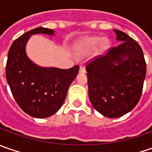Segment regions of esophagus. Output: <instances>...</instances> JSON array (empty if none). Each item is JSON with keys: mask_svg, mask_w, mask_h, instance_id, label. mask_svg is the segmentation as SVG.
I'll list each match as a JSON object with an SVG mask.
<instances>
[{"mask_svg": "<svg viewBox=\"0 0 152 152\" xmlns=\"http://www.w3.org/2000/svg\"><path fill=\"white\" fill-rule=\"evenodd\" d=\"M79 73H85V67L84 65H80V67H79Z\"/></svg>", "mask_w": 152, "mask_h": 152, "instance_id": "34e87169", "label": "esophagus"}]
</instances>
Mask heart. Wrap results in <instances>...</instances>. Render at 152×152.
<instances>
[{
	"instance_id": "1",
	"label": "heart",
	"mask_w": 152,
	"mask_h": 152,
	"mask_svg": "<svg viewBox=\"0 0 152 152\" xmlns=\"http://www.w3.org/2000/svg\"><path fill=\"white\" fill-rule=\"evenodd\" d=\"M100 40H101V39L98 38V37H90V38H86L85 40L81 43L80 46H81V48L84 49V50H92V49H94V48L96 47V45L99 44ZM102 45H103L104 47H106V46L107 45V41L104 40V41L102 42Z\"/></svg>"
}]
</instances>
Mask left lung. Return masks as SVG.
Returning a JSON list of instances; mask_svg holds the SVG:
<instances>
[{
    "label": "left lung",
    "instance_id": "1",
    "mask_svg": "<svg viewBox=\"0 0 152 152\" xmlns=\"http://www.w3.org/2000/svg\"><path fill=\"white\" fill-rule=\"evenodd\" d=\"M113 30L121 43L86 65L91 104L111 118L124 116L137 105L146 73L143 51L137 41L125 33Z\"/></svg>",
    "mask_w": 152,
    "mask_h": 152
}]
</instances>
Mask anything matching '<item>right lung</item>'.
I'll return each instance as SVG.
<instances>
[{
    "label": "right lung",
    "mask_w": 152,
    "mask_h": 152,
    "mask_svg": "<svg viewBox=\"0 0 152 152\" xmlns=\"http://www.w3.org/2000/svg\"><path fill=\"white\" fill-rule=\"evenodd\" d=\"M54 30L36 28L15 39L11 45L6 66V77L19 107L34 118H44L62 106L67 90L79 73L75 65L68 69L37 66L27 56L25 45L32 34L53 35Z\"/></svg>",
    "instance_id": "obj_1"
}]
</instances>
